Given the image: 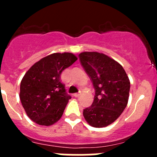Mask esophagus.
<instances>
[{
	"instance_id": "esophagus-1",
	"label": "esophagus",
	"mask_w": 157,
	"mask_h": 157,
	"mask_svg": "<svg viewBox=\"0 0 157 157\" xmlns=\"http://www.w3.org/2000/svg\"><path fill=\"white\" fill-rule=\"evenodd\" d=\"M80 95H81V92H79V93H74V97H79V96H80Z\"/></svg>"
}]
</instances>
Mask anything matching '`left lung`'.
Here are the masks:
<instances>
[{
  "mask_svg": "<svg viewBox=\"0 0 157 157\" xmlns=\"http://www.w3.org/2000/svg\"><path fill=\"white\" fill-rule=\"evenodd\" d=\"M79 58L95 89L93 104L83 109V115L90 125L106 127L127 106L130 80L122 66L106 55L85 52Z\"/></svg>",
  "mask_w": 157,
  "mask_h": 157,
  "instance_id": "obj_1",
  "label": "left lung"
}]
</instances>
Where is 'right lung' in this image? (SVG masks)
Returning a JSON list of instances; mask_svg holds the SVG:
<instances>
[{"instance_id":"add662e5","label":"right lung","mask_w":157,"mask_h":157,"mask_svg":"<svg viewBox=\"0 0 157 157\" xmlns=\"http://www.w3.org/2000/svg\"><path fill=\"white\" fill-rule=\"evenodd\" d=\"M77 58L72 53H54L35 63L20 83V99L28 117L39 125L49 126L61 118L71 99L61 74Z\"/></svg>"}]
</instances>
